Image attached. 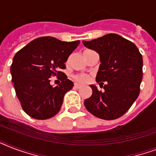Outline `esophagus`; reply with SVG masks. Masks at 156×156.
<instances>
[{"instance_id": "esophagus-1", "label": "esophagus", "mask_w": 156, "mask_h": 156, "mask_svg": "<svg viewBox=\"0 0 156 156\" xmlns=\"http://www.w3.org/2000/svg\"><path fill=\"white\" fill-rule=\"evenodd\" d=\"M74 87H75L76 88H80V87H82V85H80V84H78V83H74Z\"/></svg>"}]
</instances>
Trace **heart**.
Instances as JSON below:
<instances>
[{
  "instance_id": "obj_1",
  "label": "heart",
  "mask_w": 156,
  "mask_h": 156,
  "mask_svg": "<svg viewBox=\"0 0 156 156\" xmlns=\"http://www.w3.org/2000/svg\"><path fill=\"white\" fill-rule=\"evenodd\" d=\"M87 51H90V50H87ZM74 78L77 81H78V82L85 83V82H87L88 80L89 77L87 75H86V74H77V75L74 76Z\"/></svg>"
}]
</instances>
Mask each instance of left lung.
I'll list each match as a JSON object with an SVG mask.
<instances>
[{
  "mask_svg": "<svg viewBox=\"0 0 156 156\" xmlns=\"http://www.w3.org/2000/svg\"><path fill=\"white\" fill-rule=\"evenodd\" d=\"M86 48L97 52L100 64L96 82L104 84L99 90L90 85L92 95L84 101L88 112L104 120L123 116L138 98L143 78V56L133 43L116 34H108L90 41Z\"/></svg>",
  "mask_w": 156,
  "mask_h": 156,
  "instance_id": "obj_1",
  "label": "left lung"
}]
</instances>
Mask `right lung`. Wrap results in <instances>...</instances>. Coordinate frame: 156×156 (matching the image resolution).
<instances>
[{
  "label": "right lung",
  "mask_w": 156,
  "mask_h": 156,
  "mask_svg": "<svg viewBox=\"0 0 156 156\" xmlns=\"http://www.w3.org/2000/svg\"><path fill=\"white\" fill-rule=\"evenodd\" d=\"M80 41L65 42L51 36L37 38L13 56L10 72L16 95L23 111L32 118L45 120L56 115L64 95L73 87L72 81L60 69ZM52 76L62 83L53 88Z\"/></svg>",
  "instance_id": "obj_1"
}]
</instances>
